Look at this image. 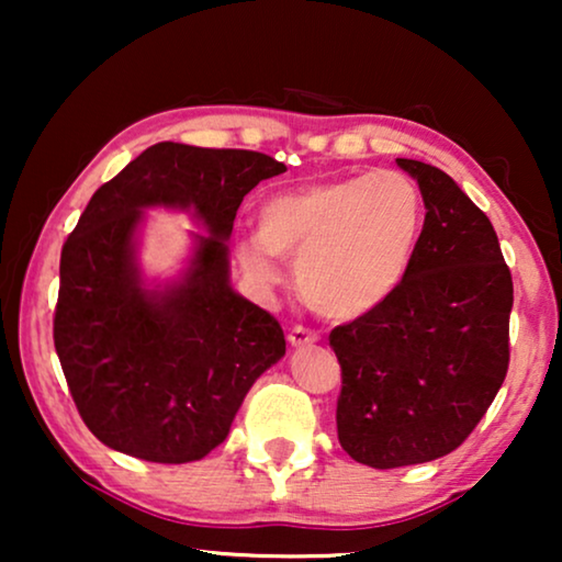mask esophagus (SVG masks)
Segmentation results:
<instances>
[{
    "mask_svg": "<svg viewBox=\"0 0 562 562\" xmlns=\"http://www.w3.org/2000/svg\"><path fill=\"white\" fill-rule=\"evenodd\" d=\"M317 340H319V335L314 333V329H306L302 325H296L289 333V342L294 345V348H304V345H314Z\"/></svg>",
    "mask_w": 562,
    "mask_h": 562,
    "instance_id": "1",
    "label": "esophagus"
}]
</instances>
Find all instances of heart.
Returning a JSON list of instances; mask_svg holds the SVG:
<instances>
[{"instance_id":"heart-1","label":"heart","mask_w":562,"mask_h":562,"mask_svg":"<svg viewBox=\"0 0 562 562\" xmlns=\"http://www.w3.org/2000/svg\"><path fill=\"white\" fill-rule=\"evenodd\" d=\"M425 199L412 176L375 171L276 191L258 210V235L237 240L240 266L260 283L296 260L306 304L337 319L389 302L417 256Z\"/></svg>"}]
</instances>
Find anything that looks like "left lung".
<instances>
[{
	"label": "left lung",
	"instance_id": "obj_1",
	"mask_svg": "<svg viewBox=\"0 0 562 562\" xmlns=\"http://www.w3.org/2000/svg\"><path fill=\"white\" fill-rule=\"evenodd\" d=\"M425 199L417 256L389 302L335 327L337 437L358 463H429L465 442L509 368L514 286L486 214L440 168L396 158Z\"/></svg>",
	"mask_w": 562,
	"mask_h": 562
}]
</instances>
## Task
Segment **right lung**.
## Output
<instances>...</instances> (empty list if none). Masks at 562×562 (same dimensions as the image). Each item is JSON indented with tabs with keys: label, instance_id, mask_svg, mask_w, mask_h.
<instances>
[{
	"label": "right lung",
	"instance_id": "1",
	"mask_svg": "<svg viewBox=\"0 0 562 562\" xmlns=\"http://www.w3.org/2000/svg\"><path fill=\"white\" fill-rule=\"evenodd\" d=\"M286 166L256 150L156 143L99 187L60 250L53 342L91 435L150 463H191L225 442L252 383L286 352L276 317L229 286L243 196ZM148 205L207 227L190 268L148 290L134 245Z\"/></svg>",
	"mask_w": 562,
	"mask_h": 562
}]
</instances>
